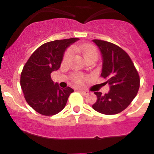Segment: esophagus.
Here are the masks:
<instances>
[{
  "mask_svg": "<svg viewBox=\"0 0 154 154\" xmlns=\"http://www.w3.org/2000/svg\"><path fill=\"white\" fill-rule=\"evenodd\" d=\"M78 91H80V92H81L82 94H84V95H86V94H88V91H85V90L82 89V88H78Z\"/></svg>",
  "mask_w": 154,
  "mask_h": 154,
  "instance_id": "1",
  "label": "esophagus"
}]
</instances>
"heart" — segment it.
Listing matches in <instances>:
<instances>
[{"mask_svg": "<svg viewBox=\"0 0 154 154\" xmlns=\"http://www.w3.org/2000/svg\"><path fill=\"white\" fill-rule=\"evenodd\" d=\"M74 49L76 51L81 52L82 53L83 56H84L85 60L89 59V58H94L95 60H97L98 56V50L95 47L91 46L90 45L87 44H77L74 46ZM73 56V49H67L65 53L64 56H63V62L66 63L69 62ZM73 81L75 83L78 84H81L84 81V77L80 74H75L73 75Z\"/></svg>", "mask_w": 154, "mask_h": 154, "instance_id": "obj_1", "label": "heart"}]
</instances>
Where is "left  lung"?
Wrapping results in <instances>:
<instances>
[{"instance_id":"left-lung-1","label":"left lung","mask_w":154,"mask_h":154,"mask_svg":"<svg viewBox=\"0 0 154 154\" xmlns=\"http://www.w3.org/2000/svg\"><path fill=\"white\" fill-rule=\"evenodd\" d=\"M102 56L101 76L110 85L107 94L95 91L97 101L93 109L107 115L121 112L136 97L140 87V77L128 53L114 43L94 39Z\"/></svg>"}]
</instances>
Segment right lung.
Instances as JSON below:
<instances>
[{"instance_id":"add662e5","label":"right lung","mask_w":154,"mask_h":154,"mask_svg":"<svg viewBox=\"0 0 154 154\" xmlns=\"http://www.w3.org/2000/svg\"><path fill=\"white\" fill-rule=\"evenodd\" d=\"M79 38L54 40L39 46L23 66L20 86L28 105L46 116L58 114L65 108L69 96L74 91L62 88L51 79V73L60 69L66 48Z\"/></svg>"}]
</instances>
